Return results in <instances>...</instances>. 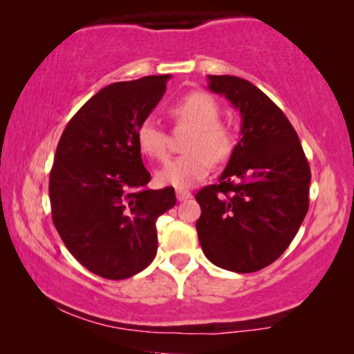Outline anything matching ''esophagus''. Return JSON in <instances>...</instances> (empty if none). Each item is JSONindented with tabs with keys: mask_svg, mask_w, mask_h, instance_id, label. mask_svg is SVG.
Masks as SVG:
<instances>
[{
	"mask_svg": "<svg viewBox=\"0 0 354 354\" xmlns=\"http://www.w3.org/2000/svg\"><path fill=\"white\" fill-rule=\"evenodd\" d=\"M176 195H177L178 201H187V200H190V198H192V193L188 190H183V188H177Z\"/></svg>",
	"mask_w": 354,
	"mask_h": 354,
	"instance_id": "1",
	"label": "esophagus"
}]
</instances>
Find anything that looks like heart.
<instances>
[{"mask_svg": "<svg viewBox=\"0 0 354 354\" xmlns=\"http://www.w3.org/2000/svg\"><path fill=\"white\" fill-rule=\"evenodd\" d=\"M174 118L183 127L190 129L180 158L164 164L156 172L161 185L188 188L203 180L216 162L225 161L234 151L235 137L229 125L219 122V106L209 95L193 91L177 101L172 108ZM140 151L154 159L167 156V137L151 119L140 124L137 130Z\"/></svg>", "mask_w": 354, "mask_h": 354, "instance_id": "heart-1", "label": "heart"}]
</instances>
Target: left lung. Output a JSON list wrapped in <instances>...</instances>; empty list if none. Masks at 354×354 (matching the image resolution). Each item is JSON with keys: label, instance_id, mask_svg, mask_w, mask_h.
<instances>
[{"label": "left lung", "instance_id": "left-lung-1", "mask_svg": "<svg viewBox=\"0 0 354 354\" xmlns=\"http://www.w3.org/2000/svg\"><path fill=\"white\" fill-rule=\"evenodd\" d=\"M207 80L240 111L241 138L219 183L196 193L198 239L217 268L256 272L297 235L309 207L311 169L287 115L258 86L235 75Z\"/></svg>", "mask_w": 354, "mask_h": 354}]
</instances>
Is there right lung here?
<instances>
[{
    "label": "right lung",
    "mask_w": 354,
    "mask_h": 354,
    "mask_svg": "<svg viewBox=\"0 0 354 354\" xmlns=\"http://www.w3.org/2000/svg\"><path fill=\"white\" fill-rule=\"evenodd\" d=\"M171 75L101 88L77 111L50 172L51 216L79 263L100 277L142 272L158 251L156 221L176 206L172 187L149 190L137 130L161 101Z\"/></svg>",
    "instance_id": "1"
}]
</instances>
